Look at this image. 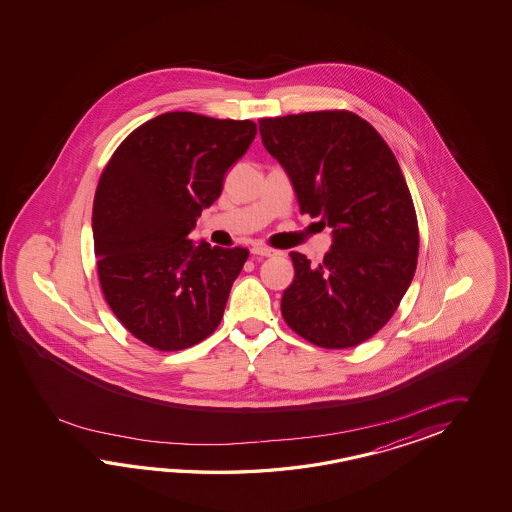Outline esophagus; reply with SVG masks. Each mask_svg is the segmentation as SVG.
Instances as JSON below:
<instances>
[{
	"label": "esophagus",
	"instance_id": "esophagus-1",
	"mask_svg": "<svg viewBox=\"0 0 512 512\" xmlns=\"http://www.w3.org/2000/svg\"><path fill=\"white\" fill-rule=\"evenodd\" d=\"M252 254L254 256H265V258H269V256H274V254H278V251H274L271 247H267V245H261V243H256V245H252L251 249Z\"/></svg>",
	"mask_w": 512,
	"mask_h": 512
}]
</instances>
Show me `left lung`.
Wrapping results in <instances>:
<instances>
[{"instance_id": "left-lung-1", "label": "left lung", "mask_w": 512, "mask_h": 512, "mask_svg": "<svg viewBox=\"0 0 512 512\" xmlns=\"http://www.w3.org/2000/svg\"><path fill=\"white\" fill-rule=\"evenodd\" d=\"M260 133L300 212L333 229L316 267L289 254L283 320L318 348L359 346L388 324L417 267L419 227L401 166L379 131L346 109L260 119Z\"/></svg>"}]
</instances>
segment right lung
<instances>
[{
    "instance_id": "obj_1",
    "label": "right lung",
    "mask_w": 512,
    "mask_h": 512,
    "mask_svg": "<svg viewBox=\"0 0 512 512\" xmlns=\"http://www.w3.org/2000/svg\"><path fill=\"white\" fill-rule=\"evenodd\" d=\"M252 120L170 111L120 142L98 179V282L120 324L159 351L192 348L223 318L249 251L188 238L256 137Z\"/></svg>"
}]
</instances>
